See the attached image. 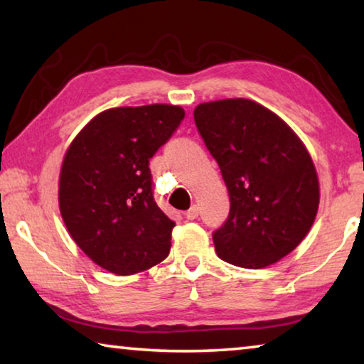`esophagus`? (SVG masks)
I'll return each mask as SVG.
<instances>
[{"mask_svg": "<svg viewBox=\"0 0 364 364\" xmlns=\"http://www.w3.org/2000/svg\"><path fill=\"white\" fill-rule=\"evenodd\" d=\"M184 217H186L188 220H196L197 217H199V207L197 205H191L189 210L184 213Z\"/></svg>", "mask_w": 364, "mask_h": 364, "instance_id": "1", "label": "esophagus"}]
</instances>
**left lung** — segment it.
<instances>
[{
    "label": "left lung",
    "mask_w": 364,
    "mask_h": 364,
    "mask_svg": "<svg viewBox=\"0 0 364 364\" xmlns=\"http://www.w3.org/2000/svg\"><path fill=\"white\" fill-rule=\"evenodd\" d=\"M194 122L230 193V215L213 232L217 255L258 269L291 254L319 204L304 143L278 115L242 97L199 104Z\"/></svg>",
    "instance_id": "8db88e82"
}]
</instances>
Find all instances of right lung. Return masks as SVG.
<instances>
[{
    "mask_svg": "<svg viewBox=\"0 0 364 364\" xmlns=\"http://www.w3.org/2000/svg\"><path fill=\"white\" fill-rule=\"evenodd\" d=\"M183 119L168 104L109 109L65 152L60 215L78 247L110 273H141L168 255L175 221L154 200L149 159Z\"/></svg>",
    "mask_w": 364,
    "mask_h": 364,
    "instance_id": "1",
    "label": "right lung"
}]
</instances>
